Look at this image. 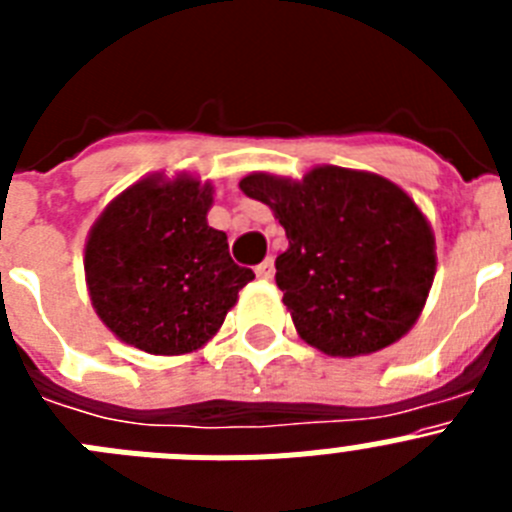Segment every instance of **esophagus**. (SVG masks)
Returning <instances> with one entry per match:
<instances>
[{"instance_id": "obj_1", "label": "esophagus", "mask_w": 512, "mask_h": 512, "mask_svg": "<svg viewBox=\"0 0 512 512\" xmlns=\"http://www.w3.org/2000/svg\"><path fill=\"white\" fill-rule=\"evenodd\" d=\"M256 277L259 279H271L274 277V259H266V261H261L259 266H256Z\"/></svg>"}]
</instances>
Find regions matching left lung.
<instances>
[{
  "label": "left lung",
  "mask_w": 512,
  "mask_h": 512,
  "mask_svg": "<svg viewBox=\"0 0 512 512\" xmlns=\"http://www.w3.org/2000/svg\"><path fill=\"white\" fill-rule=\"evenodd\" d=\"M241 189L287 233L277 287L302 341L351 359L413 328L436 277V238L405 189L341 166H315L302 179L253 171Z\"/></svg>",
  "instance_id": "obj_1"
}]
</instances>
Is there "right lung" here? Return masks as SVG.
<instances>
[{"mask_svg":"<svg viewBox=\"0 0 512 512\" xmlns=\"http://www.w3.org/2000/svg\"><path fill=\"white\" fill-rule=\"evenodd\" d=\"M212 182L151 174L94 220L84 277L94 312L128 346L153 356L200 351L256 274L210 228Z\"/></svg>","mask_w":512,"mask_h":512,"instance_id":"right-lung-1","label":"right lung"}]
</instances>
